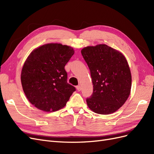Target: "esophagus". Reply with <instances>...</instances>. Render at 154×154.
I'll return each mask as SVG.
<instances>
[{
	"label": "esophagus",
	"instance_id": "esophagus-1",
	"mask_svg": "<svg viewBox=\"0 0 154 154\" xmlns=\"http://www.w3.org/2000/svg\"><path fill=\"white\" fill-rule=\"evenodd\" d=\"M76 89H77L78 91H81V89H82L81 86H80V85H78V86H76Z\"/></svg>",
	"mask_w": 154,
	"mask_h": 154
}]
</instances>
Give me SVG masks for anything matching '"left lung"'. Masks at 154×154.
Returning a JSON list of instances; mask_svg holds the SVG:
<instances>
[{
	"label": "left lung",
	"mask_w": 154,
	"mask_h": 154,
	"mask_svg": "<svg viewBox=\"0 0 154 154\" xmlns=\"http://www.w3.org/2000/svg\"><path fill=\"white\" fill-rule=\"evenodd\" d=\"M82 54L90 69L93 93L86 101L91 110L100 114L118 110L127 101L132 85L128 62L119 51L105 44L88 46Z\"/></svg>",
	"instance_id": "obj_1"
}]
</instances>
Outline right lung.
I'll return each instance as SVG.
<instances>
[{"label": "right lung", "instance_id": "1", "mask_svg": "<svg viewBox=\"0 0 154 154\" xmlns=\"http://www.w3.org/2000/svg\"><path fill=\"white\" fill-rule=\"evenodd\" d=\"M70 46L48 44L33 50L21 72V83L30 103L37 109L54 112L66 105L74 86L67 83L65 66L74 54Z\"/></svg>", "mask_w": 154, "mask_h": 154}]
</instances>
